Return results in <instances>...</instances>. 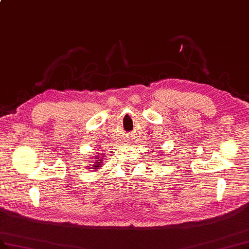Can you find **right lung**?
I'll return each instance as SVG.
<instances>
[{
  "mask_svg": "<svg viewBox=\"0 0 249 249\" xmlns=\"http://www.w3.org/2000/svg\"><path fill=\"white\" fill-rule=\"evenodd\" d=\"M95 159H98V157H96ZM98 160H101L102 162V160H100V159H98V160H96V162H95V163H94V165H93V167H94V169H95V170H97V169H100V167H101V163H98Z\"/></svg>",
  "mask_w": 249,
  "mask_h": 249,
  "instance_id": "right-lung-1",
  "label": "right lung"
}]
</instances>
